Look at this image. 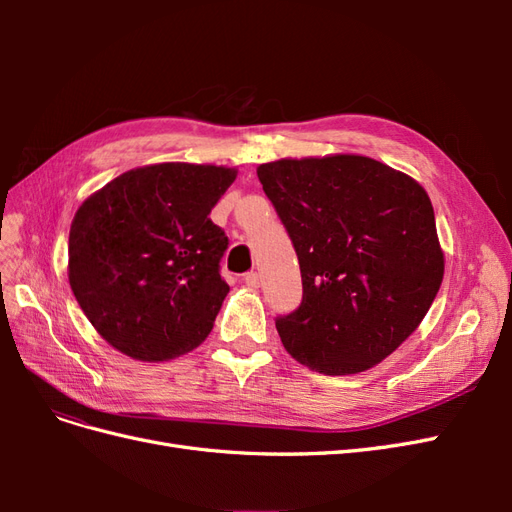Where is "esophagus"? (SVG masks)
<instances>
[{"mask_svg":"<svg viewBox=\"0 0 512 512\" xmlns=\"http://www.w3.org/2000/svg\"><path fill=\"white\" fill-rule=\"evenodd\" d=\"M243 282H245V286H250V288H258V286H260V275H258L256 271H250V273H245V277H243Z\"/></svg>","mask_w":512,"mask_h":512,"instance_id":"34e87169","label":"esophagus"}]
</instances>
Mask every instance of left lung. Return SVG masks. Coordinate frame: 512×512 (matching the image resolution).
Segmentation results:
<instances>
[{"label": "left lung", "instance_id": "8db88e82", "mask_svg": "<svg viewBox=\"0 0 512 512\" xmlns=\"http://www.w3.org/2000/svg\"><path fill=\"white\" fill-rule=\"evenodd\" d=\"M256 173L301 267L303 301L275 320L284 348L324 376L378 365L423 322L444 277L423 185L354 153Z\"/></svg>", "mask_w": 512, "mask_h": 512}]
</instances>
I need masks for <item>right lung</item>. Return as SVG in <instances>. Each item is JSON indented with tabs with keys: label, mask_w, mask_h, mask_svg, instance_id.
I'll return each mask as SVG.
<instances>
[{
	"label": "right lung",
	"mask_w": 512,
	"mask_h": 512,
	"mask_svg": "<svg viewBox=\"0 0 512 512\" xmlns=\"http://www.w3.org/2000/svg\"><path fill=\"white\" fill-rule=\"evenodd\" d=\"M237 168L164 162L132 168L74 213L68 280L115 350L160 363L211 333L228 294V237L209 220Z\"/></svg>",
	"instance_id": "obj_1"
}]
</instances>
